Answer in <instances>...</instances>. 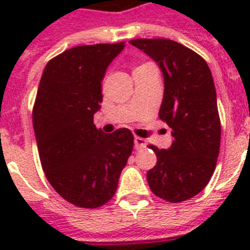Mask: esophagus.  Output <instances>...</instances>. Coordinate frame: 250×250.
Here are the masks:
<instances>
[{
    "label": "esophagus",
    "mask_w": 250,
    "mask_h": 250,
    "mask_svg": "<svg viewBox=\"0 0 250 250\" xmlns=\"http://www.w3.org/2000/svg\"><path fill=\"white\" fill-rule=\"evenodd\" d=\"M146 146V141L143 137L135 136V149L136 150H141V149H144Z\"/></svg>",
    "instance_id": "34e87169"
}]
</instances>
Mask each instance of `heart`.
Returning a JSON list of instances; mask_svg holds the SVG:
<instances>
[{"label":"heart","mask_w":250,"mask_h":250,"mask_svg":"<svg viewBox=\"0 0 250 250\" xmlns=\"http://www.w3.org/2000/svg\"><path fill=\"white\" fill-rule=\"evenodd\" d=\"M143 66H146V64H141V66H139V67H143ZM137 67V68H139Z\"/></svg>","instance_id":"obj_1"}]
</instances>
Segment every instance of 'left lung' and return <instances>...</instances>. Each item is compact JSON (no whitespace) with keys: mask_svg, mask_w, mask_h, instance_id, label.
Segmentation results:
<instances>
[{"mask_svg":"<svg viewBox=\"0 0 250 250\" xmlns=\"http://www.w3.org/2000/svg\"><path fill=\"white\" fill-rule=\"evenodd\" d=\"M129 44L156 61L164 74L158 115L174 137L168 149L149 145L157 164L146 180L165 201H186L208 186L219 154L221 119L211 71L201 56L176 41L135 39Z\"/></svg>","mask_w":250,"mask_h":250,"instance_id":"left-lung-1","label":"left lung"}]
</instances>
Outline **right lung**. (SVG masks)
<instances>
[{"instance_id": "1", "label": "right lung", "mask_w": 250, "mask_h": 250, "mask_svg": "<svg viewBox=\"0 0 250 250\" xmlns=\"http://www.w3.org/2000/svg\"><path fill=\"white\" fill-rule=\"evenodd\" d=\"M125 42L75 46L45 66L33 106V129L41 166L61 197L96 209L118 188L133 149L127 128L113 133L96 128L102 79Z\"/></svg>"}]
</instances>
